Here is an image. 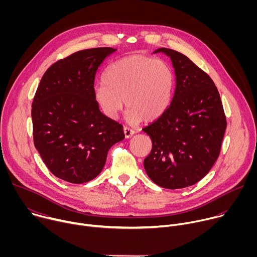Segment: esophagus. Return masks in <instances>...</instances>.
<instances>
[{
  "label": "esophagus",
  "mask_w": 257,
  "mask_h": 257,
  "mask_svg": "<svg viewBox=\"0 0 257 257\" xmlns=\"http://www.w3.org/2000/svg\"><path fill=\"white\" fill-rule=\"evenodd\" d=\"M123 131H124L125 138H130V137H131V136H133V135H134V133H135L132 129H130V128H128V127H124Z\"/></svg>",
  "instance_id": "obj_1"
}]
</instances>
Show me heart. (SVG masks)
<instances>
[{"mask_svg": "<svg viewBox=\"0 0 257 257\" xmlns=\"http://www.w3.org/2000/svg\"><path fill=\"white\" fill-rule=\"evenodd\" d=\"M174 73L167 62L144 55L121 58L109 65L102 83L93 88V98L100 112L115 120L124 107L126 119L138 123L142 119H159L171 102Z\"/></svg>", "mask_w": 257, "mask_h": 257, "instance_id": "obj_1", "label": "heart"}]
</instances>
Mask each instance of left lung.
Instances as JSON below:
<instances>
[{
  "instance_id": "1",
  "label": "left lung",
  "mask_w": 257,
  "mask_h": 257,
  "mask_svg": "<svg viewBox=\"0 0 257 257\" xmlns=\"http://www.w3.org/2000/svg\"><path fill=\"white\" fill-rule=\"evenodd\" d=\"M171 59L176 87L167 111L142 130L153 142L144 169L167 189L191 186L211 169L227 127L223 104L211 78L179 52L161 48Z\"/></svg>"
}]
</instances>
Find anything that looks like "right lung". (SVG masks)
<instances>
[{
    "label": "right lung",
    "mask_w": 257,
    "mask_h": 257,
    "mask_svg": "<svg viewBox=\"0 0 257 257\" xmlns=\"http://www.w3.org/2000/svg\"><path fill=\"white\" fill-rule=\"evenodd\" d=\"M117 50L79 51L44 74L31 109L34 146L58 178L81 184L99 175L108 150L124 139L123 126L106 118L93 98L96 71Z\"/></svg>",
    "instance_id": "right-lung-1"
}]
</instances>
